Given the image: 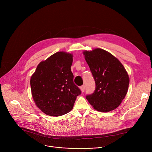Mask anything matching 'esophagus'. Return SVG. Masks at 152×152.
Listing matches in <instances>:
<instances>
[{
    "mask_svg": "<svg viewBox=\"0 0 152 152\" xmlns=\"http://www.w3.org/2000/svg\"><path fill=\"white\" fill-rule=\"evenodd\" d=\"M80 91H81L82 93H83L84 91H85V86H84V85H82V86H80Z\"/></svg>",
    "mask_w": 152,
    "mask_h": 152,
    "instance_id": "1",
    "label": "esophagus"
}]
</instances>
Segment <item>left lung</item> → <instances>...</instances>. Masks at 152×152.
I'll list each match as a JSON object with an SVG mask.
<instances>
[{
  "label": "left lung",
  "instance_id": "8db88e82",
  "mask_svg": "<svg viewBox=\"0 0 152 152\" xmlns=\"http://www.w3.org/2000/svg\"><path fill=\"white\" fill-rule=\"evenodd\" d=\"M95 80L96 90L86 96L94 109L103 113L111 111L124 99L129 77L123 64L111 53L97 48L83 52Z\"/></svg>",
  "mask_w": 152,
  "mask_h": 152
}]
</instances>
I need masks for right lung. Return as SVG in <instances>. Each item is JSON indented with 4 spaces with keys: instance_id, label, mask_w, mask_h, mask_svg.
<instances>
[{
    "instance_id": "right-lung-1",
    "label": "right lung",
    "mask_w": 152,
    "mask_h": 152,
    "mask_svg": "<svg viewBox=\"0 0 152 152\" xmlns=\"http://www.w3.org/2000/svg\"><path fill=\"white\" fill-rule=\"evenodd\" d=\"M73 55L58 52L39 63L31 77L34 101L45 114L58 117L73 109L81 91L73 82Z\"/></svg>"
}]
</instances>
